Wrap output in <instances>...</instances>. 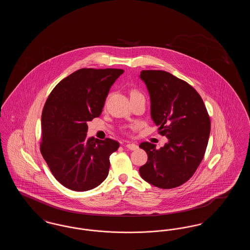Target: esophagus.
<instances>
[{"mask_svg":"<svg viewBox=\"0 0 250 250\" xmlns=\"http://www.w3.org/2000/svg\"><path fill=\"white\" fill-rule=\"evenodd\" d=\"M125 147H126L127 149H129V150H132V151L137 150V149L139 148V146H138L137 144H135V143H127V144L125 145Z\"/></svg>","mask_w":250,"mask_h":250,"instance_id":"obj_1","label":"esophagus"}]
</instances>
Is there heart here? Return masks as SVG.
<instances>
[{"label": "heart", "mask_w": 250, "mask_h": 250, "mask_svg": "<svg viewBox=\"0 0 250 250\" xmlns=\"http://www.w3.org/2000/svg\"><path fill=\"white\" fill-rule=\"evenodd\" d=\"M140 95V93H138L137 91H132V92H131V95Z\"/></svg>", "instance_id": "b5f03b06"}]
</instances>
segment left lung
Instances as JSON below:
<instances>
[{
    "mask_svg": "<svg viewBox=\"0 0 250 250\" xmlns=\"http://www.w3.org/2000/svg\"><path fill=\"white\" fill-rule=\"evenodd\" d=\"M140 78L150 95L152 120L168 140L160 149L140 144L148 155L140 174L156 188H177L192 177L205 154L211 129L207 109L191 85L168 72L143 70Z\"/></svg>",
    "mask_w": 250,
    "mask_h": 250,
    "instance_id": "1",
    "label": "left lung"
}]
</instances>
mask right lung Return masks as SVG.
<instances>
[{"mask_svg": "<svg viewBox=\"0 0 250 250\" xmlns=\"http://www.w3.org/2000/svg\"><path fill=\"white\" fill-rule=\"evenodd\" d=\"M123 69L83 68L55 86L42 111L41 154L63 187L87 191L107 178L109 156L119 143L87 138L89 121L99 117Z\"/></svg>", "mask_w": 250, "mask_h": 250, "instance_id": "obj_1", "label": "right lung"}]
</instances>
